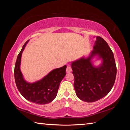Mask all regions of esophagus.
Here are the masks:
<instances>
[{
    "instance_id": "obj_1",
    "label": "esophagus",
    "mask_w": 130,
    "mask_h": 130,
    "mask_svg": "<svg viewBox=\"0 0 130 130\" xmlns=\"http://www.w3.org/2000/svg\"><path fill=\"white\" fill-rule=\"evenodd\" d=\"M67 73H70L72 71V69H71V67L70 65H68L67 68V70H66Z\"/></svg>"
}]
</instances>
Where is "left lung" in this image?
I'll return each mask as SVG.
<instances>
[{"mask_svg": "<svg viewBox=\"0 0 130 130\" xmlns=\"http://www.w3.org/2000/svg\"><path fill=\"white\" fill-rule=\"evenodd\" d=\"M95 56L102 59L98 67L92 65ZM74 77V87L77 96L87 102L97 101L107 95L113 86L117 73L113 53L106 42L99 36L88 57H83L71 62Z\"/></svg>", "mask_w": 130, "mask_h": 130, "instance_id": "left-lung-1", "label": "left lung"}]
</instances>
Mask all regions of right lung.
Segmentation results:
<instances>
[{
	"mask_svg": "<svg viewBox=\"0 0 130 130\" xmlns=\"http://www.w3.org/2000/svg\"><path fill=\"white\" fill-rule=\"evenodd\" d=\"M29 40L24 44L18 54L14 68V78L19 92L23 97L33 103L45 104L56 98L60 84L66 75L67 65L52 70L40 80L33 83L24 80L20 69L22 54Z\"/></svg>",
	"mask_w": 130,
	"mask_h": 130,
	"instance_id": "1",
	"label": "right lung"
}]
</instances>
